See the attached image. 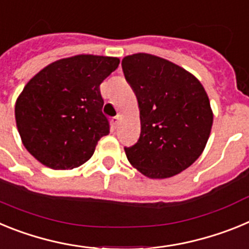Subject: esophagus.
<instances>
[{"instance_id":"34e87169","label":"esophagus","mask_w":249,"mask_h":249,"mask_svg":"<svg viewBox=\"0 0 249 249\" xmlns=\"http://www.w3.org/2000/svg\"><path fill=\"white\" fill-rule=\"evenodd\" d=\"M120 122H121V116H116V117L112 118V123H113V126L116 127V128H117V127H118Z\"/></svg>"}]
</instances>
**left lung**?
Masks as SVG:
<instances>
[{
  "label": "left lung",
  "mask_w": 249,
  "mask_h": 249,
  "mask_svg": "<svg viewBox=\"0 0 249 249\" xmlns=\"http://www.w3.org/2000/svg\"><path fill=\"white\" fill-rule=\"evenodd\" d=\"M122 70L137 97L141 120L140 140L124 148L127 160L153 179L181 173L210 138L213 112L206 89L191 72L155 54L126 56Z\"/></svg>",
  "instance_id": "8db88e82"
}]
</instances>
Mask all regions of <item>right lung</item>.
I'll list each match as a JSON object with an SVG mask.
<instances>
[{"mask_svg": "<svg viewBox=\"0 0 249 249\" xmlns=\"http://www.w3.org/2000/svg\"><path fill=\"white\" fill-rule=\"evenodd\" d=\"M120 65L117 57L77 54L50 63L17 97L15 117L25 148L52 169H73L109 133L100 85Z\"/></svg>", "mask_w": 249, "mask_h": 249, "instance_id": "add662e5", "label": "right lung"}]
</instances>
